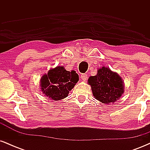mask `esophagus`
Masks as SVG:
<instances>
[{"label": "esophagus", "instance_id": "esophagus-1", "mask_svg": "<svg viewBox=\"0 0 150 150\" xmlns=\"http://www.w3.org/2000/svg\"><path fill=\"white\" fill-rule=\"evenodd\" d=\"M81 79H82V80L83 81L87 80V74H85V73L82 74V75H81Z\"/></svg>", "mask_w": 150, "mask_h": 150}]
</instances>
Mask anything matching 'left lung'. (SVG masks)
Listing matches in <instances>:
<instances>
[{"label":"left lung","mask_w":150,"mask_h":150,"mask_svg":"<svg viewBox=\"0 0 150 150\" xmlns=\"http://www.w3.org/2000/svg\"><path fill=\"white\" fill-rule=\"evenodd\" d=\"M88 83L93 96L104 104L115 102L124 92V83L120 75L104 66L97 70L95 76L89 77Z\"/></svg>","instance_id":"1"}]
</instances>
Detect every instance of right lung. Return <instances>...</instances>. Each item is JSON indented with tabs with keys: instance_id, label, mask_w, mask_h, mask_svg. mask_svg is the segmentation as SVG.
Instances as JSON below:
<instances>
[{
	"instance_id": "obj_1",
	"label": "right lung",
	"mask_w": 150,
	"mask_h": 150,
	"mask_svg": "<svg viewBox=\"0 0 150 150\" xmlns=\"http://www.w3.org/2000/svg\"><path fill=\"white\" fill-rule=\"evenodd\" d=\"M79 75L75 70L68 71L63 66L51 68L40 80L41 90L52 100L58 101L68 97L69 92L78 82Z\"/></svg>"
}]
</instances>
